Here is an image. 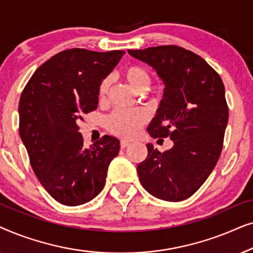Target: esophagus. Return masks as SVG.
I'll return each mask as SVG.
<instances>
[{"mask_svg": "<svg viewBox=\"0 0 253 253\" xmlns=\"http://www.w3.org/2000/svg\"><path fill=\"white\" fill-rule=\"evenodd\" d=\"M121 148H126V146H129L130 143L127 140H121Z\"/></svg>", "mask_w": 253, "mask_h": 253, "instance_id": "34e87169", "label": "esophagus"}]
</instances>
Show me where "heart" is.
I'll use <instances>...</instances> for the list:
<instances>
[{"label": "heart", "mask_w": 253, "mask_h": 253, "mask_svg": "<svg viewBox=\"0 0 253 253\" xmlns=\"http://www.w3.org/2000/svg\"><path fill=\"white\" fill-rule=\"evenodd\" d=\"M122 76L134 91L143 93L150 85V74L139 64L126 65L122 70ZM110 86V78H105L100 83L98 94L100 99H105ZM148 121L147 113L143 109L115 110L105 121L106 127L110 132L123 138H132Z\"/></svg>", "instance_id": "heart-1"}]
</instances>
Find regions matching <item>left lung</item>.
Masks as SVG:
<instances>
[{"mask_svg": "<svg viewBox=\"0 0 253 253\" xmlns=\"http://www.w3.org/2000/svg\"><path fill=\"white\" fill-rule=\"evenodd\" d=\"M127 53L151 65L165 85L148 133L174 141L164 153L146 145L147 158L137 167L140 183L159 199L181 202L203 185L222 151L229 116L222 79L199 55L178 46Z\"/></svg>", "mask_w": 253, "mask_h": 253, "instance_id": "1", "label": "left lung"}]
</instances>
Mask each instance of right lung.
<instances>
[{"instance_id": "add662e5", "label": "right lung", "mask_w": 253, "mask_h": 253, "mask_svg": "<svg viewBox=\"0 0 253 253\" xmlns=\"http://www.w3.org/2000/svg\"><path fill=\"white\" fill-rule=\"evenodd\" d=\"M123 50L107 53L72 48L39 67L19 100V134L41 185L58 203L77 206L101 192L120 140L103 136L84 147L83 114L98 108L99 85Z\"/></svg>"}]
</instances>
